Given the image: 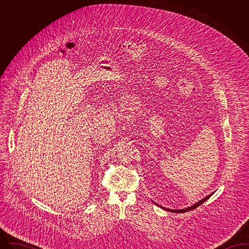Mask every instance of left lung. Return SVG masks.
Wrapping results in <instances>:
<instances>
[{
  "label": "left lung",
  "mask_w": 249,
  "mask_h": 249,
  "mask_svg": "<svg viewBox=\"0 0 249 249\" xmlns=\"http://www.w3.org/2000/svg\"><path fill=\"white\" fill-rule=\"evenodd\" d=\"M212 196V194H210V195H208L207 197H205L204 199H202L201 201H198L197 203H195V204H193L192 206H190V207H188V208H185V209H180V210H173V209H167L165 207H161L160 205H159V206H160L161 208H163L164 210L166 211H170V212H173V213H185V212H187V211H190V210H193V209H195V208H197L198 206H200L201 203H203L204 201H206V200H208L210 197Z\"/></svg>",
  "instance_id": "obj_1"
}]
</instances>
